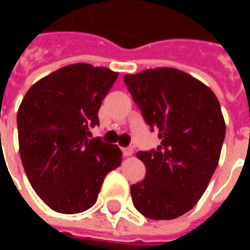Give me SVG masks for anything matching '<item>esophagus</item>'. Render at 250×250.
Wrapping results in <instances>:
<instances>
[{"mask_svg":"<svg viewBox=\"0 0 250 250\" xmlns=\"http://www.w3.org/2000/svg\"><path fill=\"white\" fill-rule=\"evenodd\" d=\"M130 148H131V151H132V147H131V145H130V146H128V150H130Z\"/></svg>","mask_w":250,"mask_h":250,"instance_id":"1","label":"esophagus"}]
</instances>
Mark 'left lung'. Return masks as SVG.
<instances>
[{"instance_id": "8db88e82", "label": "left lung", "mask_w": 250, "mask_h": 250, "mask_svg": "<svg viewBox=\"0 0 250 250\" xmlns=\"http://www.w3.org/2000/svg\"><path fill=\"white\" fill-rule=\"evenodd\" d=\"M116 77L107 68L64 66L36 83L20 105L21 162L36 194L57 213L92 208L105 175L122 163L108 134L91 132Z\"/></svg>"}]
</instances>
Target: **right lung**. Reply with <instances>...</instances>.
I'll return each mask as SVG.
<instances>
[{
	"label": "right lung",
	"instance_id": "right-lung-1",
	"mask_svg": "<svg viewBox=\"0 0 250 250\" xmlns=\"http://www.w3.org/2000/svg\"><path fill=\"white\" fill-rule=\"evenodd\" d=\"M145 122L161 145L141 151L146 175L131 186L132 204L151 220H174L193 209L220 161L225 122L214 93L174 68L125 76Z\"/></svg>",
	"mask_w": 250,
	"mask_h": 250
}]
</instances>
